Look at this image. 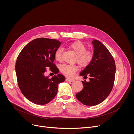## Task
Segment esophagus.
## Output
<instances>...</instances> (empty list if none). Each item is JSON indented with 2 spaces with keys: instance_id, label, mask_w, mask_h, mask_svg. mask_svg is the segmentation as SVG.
<instances>
[{
  "instance_id": "obj_1",
  "label": "esophagus",
  "mask_w": 134,
  "mask_h": 134,
  "mask_svg": "<svg viewBox=\"0 0 134 134\" xmlns=\"http://www.w3.org/2000/svg\"><path fill=\"white\" fill-rule=\"evenodd\" d=\"M75 80L74 79H70V78H67L66 79V82H74Z\"/></svg>"
}]
</instances>
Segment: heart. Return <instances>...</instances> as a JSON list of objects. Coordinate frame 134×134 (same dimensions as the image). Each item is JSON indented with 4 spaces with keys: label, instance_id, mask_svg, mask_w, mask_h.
Instances as JSON below:
<instances>
[{
    "label": "heart",
    "instance_id": "b5f03b06",
    "mask_svg": "<svg viewBox=\"0 0 134 134\" xmlns=\"http://www.w3.org/2000/svg\"><path fill=\"white\" fill-rule=\"evenodd\" d=\"M67 47L76 54L75 62H77L81 67H86L88 66L93 58V53L89 50H86V46L81 41H75L67 44ZM64 49L62 47L57 49L54 53L56 60L60 61ZM60 71L67 76H72L78 70L79 67L76 65L63 64L59 67Z\"/></svg>",
    "mask_w": 134,
    "mask_h": 134
}]
</instances>
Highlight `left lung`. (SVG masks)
I'll list each match as a JSON object with an SVG mask.
<instances>
[{
    "instance_id": "8db88e82",
    "label": "left lung",
    "mask_w": 134,
    "mask_h": 134,
    "mask_svg": "<svg viewBox=\"0 0 134 134\" xmlns=\"http://www.w3.org/2000/svg\"><path fill=\"white\" fill-rule=\"evenodd\" d=\"M92 43L93 60L80 73L84 77L89 76L90 81H82L84 88L76 94L79 101L89 106L105 100L113 88L116 74L115 62L108 49L99 40H94Z\"/></svg>"
}]
</instances>
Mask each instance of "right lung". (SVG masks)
Listing matches in <instances>:
<instances>
[{"label":"right lung","instance_id":"1","mask_svg":"<svg viewBox=\"0 0 134 134\" xmlns=\"http://www.w3.org/2000/svg\"><path fill=\"white\" fill-rule=\"evenodd\" d=\"M62 42L55 39L37 38L26 45L19 54L15 70L18 85L24 96L39 105L50 102L56 96L59 83L65 81L62 74L49 79L45 76L46 67L54 74L59 69L53 62L54 53Z\"/></svg>","mask_w":134,"mask_h":134}]
</instances>
